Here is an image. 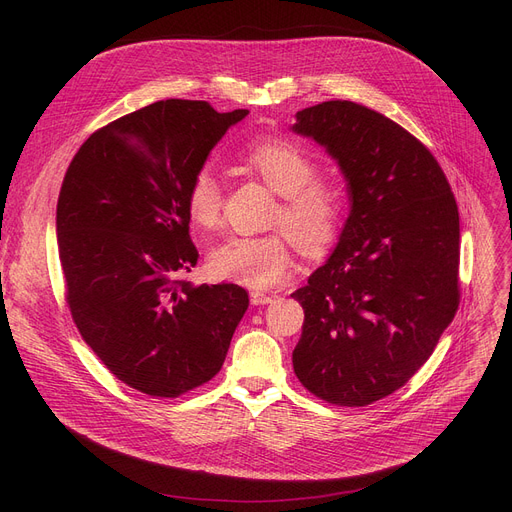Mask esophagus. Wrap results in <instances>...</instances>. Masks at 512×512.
I'll list each match as a JSON object with an SVG mask.
<instances>
[{"label": "esophagus", "instance_id": "esophagus-1", "mask_svg": "<svg viewBox=\"0 0 512 512\" xmlns=\"http://www.w3.org/2000/svg\"><path fill=\"white\" fill-rule=\"evenodd\" d=\"M272 301H274V297H270V294H265L261 290H253L251 292V303L253 305H267V303H272Z\"/></svg>", "mask_w": 512, "mask_h": 512}]
</instances>
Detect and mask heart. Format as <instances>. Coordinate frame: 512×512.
Masks as SVG:
<instances>
[{
	"label": "heart",
	"instance_id": "1",
	"mask_svg": "<svg viewBox=\"0 0 512 512\" xmlns=\"http://www.w3.org/2000/svg\"><path fill=\"white\" fill-rule=\"evenodd\" d=\"M247 166L282 197L276 224L284 226L309 253H326L340 236L346 215L344 188L317 176V161L301 145L286 139H263L245 153ZM222 182L209 166L195 172L186 188L191 218L213 228L222 211ZM211 270L220 278L249 286L274 288L286 282L294 267L290 238L284 234L230 236L211 251Z\"/></svg>",
	"mask_w": 512,
	"mask_h": 512
}]
</instances>
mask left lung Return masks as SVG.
<instances>
[{
  "mask_svg": "<svg viewBox=\"0 0 512 512\" xmlns=\"http://www.w3.org/2000/svg\"><path fill=\"white\" fill-rule=\"evenodd\" d=\"M292 132L336 161L351 203L336 249L292 292L294 373L321 400L365 407L413 378L459 309V209L436 157L365 105L305 107Z\"/></svg>",
  "mask_w": 512,
  "mask_h": 512,
  "instance_id": "left-lung-1",
  "label": "left lung"
}]
</instances>
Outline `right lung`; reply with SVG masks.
Instances as JSON below:
<instances>
[{"instance_id":"obj_1","label":"right lung","mask_w":512,"mask_h":512,"mask_svg":"<svg viewBox=\"0 0 512 512\" xmlns=\"http://www.w3.org/2000/svg\"><path fill=\"white\" fill-rule=\"evenodd\" d=\"M247 114L151 103L93 132L64 176L56 232L72 319L103 365L143 394L174 398L209 382L249 307L236 284L176 278L199 257L188 182Z\"/></svg>"}]
</instances>
